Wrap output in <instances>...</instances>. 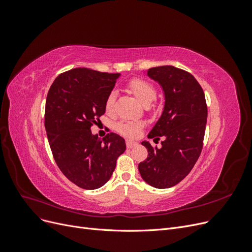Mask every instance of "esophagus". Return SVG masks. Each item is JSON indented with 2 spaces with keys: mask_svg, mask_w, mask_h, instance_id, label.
I'll return each mask as SVG.
<instances>
[{
  "mask_svg": "<svg viewBox=\"0 0 252 252\" xmlns=\"http://www.w3.org/2000/svg\"><path fill=\"white\" fill-rule=\"evenodd\" d=\"M136 145H138V143L134 142V141L126 140V146H127V148H133V147L136 146Z\"/></svg>",
  "mask_w": 252,
  "mask_h": 252,
  "instance_id": "1",
  "label": "esophagus"
}]
</instances>
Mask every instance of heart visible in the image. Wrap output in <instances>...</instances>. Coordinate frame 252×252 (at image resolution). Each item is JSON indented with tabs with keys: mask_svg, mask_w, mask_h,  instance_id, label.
I'll list each match as a JSON object with an SVG mask.
<instances>
[{
	"mask_svg": "<svg viewBox=\"0 0 252 252\" xmlns=\"http://www.w3.org/2000/svg\"><path fill=\"white\" fill-rule=\"evenodd\" d=\"M128 88L136 96V98L145 106L151 104L157 96L155 86L143 79H132L128 83ZM116 103V93L111 91L105 101V109L110 112ZM142 128L141 123L136 122H121L117 125V130L126 136H136Z\"/></svg>",
	"mask_w": 252,
	"mask_h": 252,
	"instance_id": "obj_1",
	"label": "heart"
}]
</instances>
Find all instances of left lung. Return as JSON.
Returning a JSON list of instances; mask_svg holds the SVG:
<instances>
[{"instance_id":"left-lung-1","label":"left lung","mask_w":252,"mask_h":252,"mask_svg":"<svg viewBox=\"0 0 252 252\" xmlns=\"http://www.w3.org/2000/svg\"><path fill=\"white\" fill-rule=\"evenodd\" d=\"M147 74L161 85L165 96L162 116L148 138L163 141L161 148L142 142L148 157L139 164V171L150 186L170 188L191 171L201 155L207 105L204 91L191 73L166 65L150 68Z\"/></svg>"}]
</instances>
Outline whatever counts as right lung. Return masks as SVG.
Segmentation results:
<instances>
[{"label": "right lung", "instance_id": "add662e5", "mask_svg": "<svg viewBox=\"0 0 252 252\" xmlns=\"http://www.w3.org/2000/svg\"><path fill=\"white\" fill-rule=\"evenodd\" d=\"M120 75L74 68L61 73L48 91L45 128L52 156L65 177L83 189L105 185L126 149L119 134L100 139L90 130L105 113V101Z\"/></svg>", "mask_w": 252, "mask_h": 252}]
</instances>
